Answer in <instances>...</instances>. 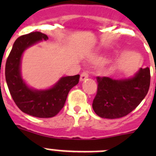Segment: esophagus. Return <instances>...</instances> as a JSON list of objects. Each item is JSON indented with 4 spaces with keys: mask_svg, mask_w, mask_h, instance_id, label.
<instances>
[{
    "mask_svg": "<svg viewBox=\"0 0 156 156\" xmlns=\"http://www.w3.org/2000/svg\"><path fill=\"white\" fill-rule=\"evenodd\" d=\"M88 76H89V74H88V73L87 72H83V73H81V75H80V81H83V80H85L86 79H87L88 78Z\"/></svg>",
    "mask_w": 156,
    "mask_h": 156,
    "instance_id": "1",
    "label": "esophagus"
}]
</instances>
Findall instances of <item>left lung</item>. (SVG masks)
Segmentation results:
<instances>
[{"label": "left lung", "instance_id": "obj_1", "mask_svg": "<svg viewBox=\"0 0 156 156\" xmlns=\"http://www.w3.org/2000/svg\"><path fill=\"white\" fill-rule=\"evenodd\" d=\"M150 80L148 67L140 68L134 76L127 80L97 76L98 90L92 104L94 111L106 119H118L128 115L148 94Z\"/></svg>", "mask_w": 156, "mask_h": 156}]
</instances>
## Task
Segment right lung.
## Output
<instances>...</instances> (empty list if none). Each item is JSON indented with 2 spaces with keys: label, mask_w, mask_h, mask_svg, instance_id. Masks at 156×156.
I'll use <instances>...</instances> for the list:
<instances>
[{
  "label": "right lung",
  "mask_w": 156,
  "mask_h": 156,
  "mask_svg": "<svg viewBox=\"0 0 156 156\" xmlns=\"http://www.w3.org/2000/svg\"><path fill=\"white\" fill-rule=\"evenodd\" d=\"M48 39L41 32L19 37L14 43L5 65V78L11 95L21 111L38 118H51L64 107L69 90L79 83L80 75L65 76L53 87L37 90L29 87L22 79L20 63L23 51L38 41Z\"/></svg>",
  "instance_id": "add662e5"
}]
</instances>
